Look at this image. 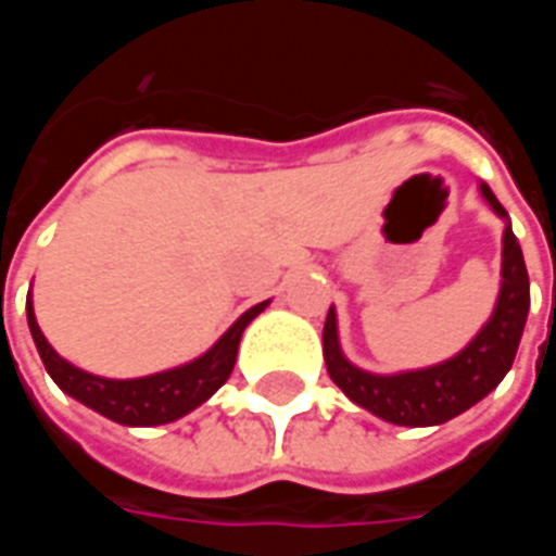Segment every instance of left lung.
<instances>
[{
	"label": "left lung",
	"mask_w": 556,
	"mask_h": 556,
	"mask_svg": "<svg viewBox=\"0 0 556 556\" xmlns=\"http://www.w3.org/2000/svg\"><path fill=\"white\" fill-rule=\"evenodd\" d=\"M482 199L489 202L497 217L506 219L503 229V267H501V294L494 303V313L470 339L465 351H458L450 361L429 366V369H410L399 375H375L357 369L345 361L339 349L337 313L330 306L325 321V363L333 384L345 396L372 410L375 417L396 422V426H441L446 419L473 408L479 399H485L501 384L503 375L513 369L515 351L525 333L527 309H530V279H527L525 255L513 235L509 217L503 205L494 199L489 184H479Z\"/></svg>",
	"instance_id": "left-lung-1"
}]
</instances>
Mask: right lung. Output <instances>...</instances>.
Returning <instances> with one entry per match:
<instances>
[{
    "label": "right lung",
    "instance_id": "1",
    "mask_svg": "<svg viewBox=\"0 0 556 556\" xmlns=\"http://www.w3.org/2000/svg\"><path fill=\"white\" fill-rule=\"evenodd\" d=\"M265 306L267 301L247 309L202 357L175 366V369H166V372L127 378V381L83 372L74 363L59 357L35 321L31 294L26 298V318H29L31 339H35V349L41 354L47 372L67 396H74L86 408L98 410V414L113 419V422H122V426H163V422L181 419L184 414L199 408L229 381L235 357H238V345H241V333Z\"/></svg>",
    "mask_w": 556,
    "mask_h": 556
}]
</instances>
